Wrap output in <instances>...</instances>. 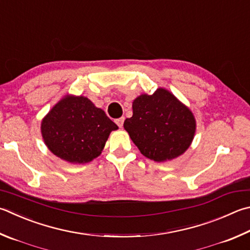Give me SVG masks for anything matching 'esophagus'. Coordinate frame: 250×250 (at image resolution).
Wrapping results in <instances>:
<instances>
[{
    "label": "esophagus",
    "instance_id": "esophagus-1",
    "mask_svg": "<svg viewBox=\"0 0 250 250\" xmlns=\"http://www.w3.org/2000/svg\"><path fill=\"white\" fill-rule=\"evenodd\" d=\"M124 121H125V117H120L116 119V124L118 125L119 128H122V125H124Z\"/></svg>",
    "mask_w": 250,
    "mask_h": 250
}]
</instances>
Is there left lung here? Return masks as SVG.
Masks as SVG:
<instances>
[{
    "instance_id": "obj_1",
    "label": "left lung",
    "mask_w": 250,
    "mask_h": 250,
    "mask_svg": "<svg viewBox=\"0 0 250 250\" xmlns=\"http://www.w3.org/2000/svg\"><path fill=\"white\" fill-rule=\"evenodd\" d=\"M132 109V117L126 118L124 126L144 156L164 162L189 147L196 121L192 112L168 90L158 88L152 96L141 95Z\"/></svg>"
}]
</instances>
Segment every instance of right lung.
I'll return each instance as SVG.
<instances>
[{"label": "right lung", "instance_id": "add662e5", "mask_svg": "<svg viewBox=\"0 0 250 250\" xmlns=\"http://www.w3.org/2000/svg\"><path fill=\"white\" fill-rule=\"evenodd\" d=\"M118 125L86 97L66 96L42 124L44 143L54 155L70 163H87L102 153Z\"/></svg>", "mask_w": 250, "mask_h": 250}]
</instances>
